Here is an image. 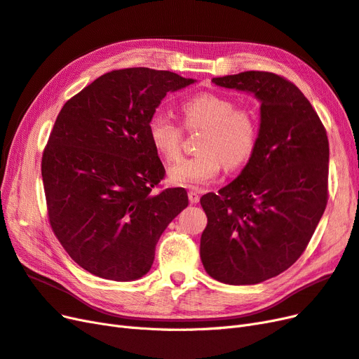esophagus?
<instances>
[{
  "label": "esophagus",
  "mask_w": 359,
  "mask_h": 359,
  "mask_svg": "<svg viewBox=\"0 0 359 359\" xmlns=\"http://www.w3.org/2000/svg\"><path fill=\"white\" fill-rule=\"evenodd\" d=\"M188 198H189V201L192 203V204H196L200 201V191L198 189H191L189 192H188Z\"/></svg>",
  "instance_id": "1"
}]
</instances>
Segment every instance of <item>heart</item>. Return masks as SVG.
I'll return each mask as SVG.
<instances>
[{
	"label": "heart",
	"mask_w": 359,
	"mask_h": 359,
	"mask_svg": "<svg viewBox=\"0 0 359 359\" xmlns=\"http://www.w3.org/2000/svg\"><path fill=\"white\" fill-rule=\"evenodd\" d=\"M188 130L200 128L204 134L201 154L182 158L168 170L171 183L183 188H200L212 182L221 168L237 170L245 165L258 142V121L252 110L236 107V102L216 94H200L182 104ZM150 143L167 161L180 155L183 131L167 113L156 111L147 122Z\"/></svg>",
	"instance_id": "b5f03b06"
}]
</instances>
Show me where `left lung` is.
<instances>
[{"instance_id": "left-lung-1", "label": "left lung", "mask_w": 359, "mask_h": 359, "mask_svg": "<svg viewBox=\"0 0 359 359\" xmlns=\"http://www.w3.org/2000/svg\"><path fill=\"white\" fill-rule=\"evenodd\" d=\"M217 86L261 102L257 147L236 180L201 196L207 226L200 257L226 285H257L302 257L328 201L327 131L309 100L285 77L245 72Z\"/></svg>"}]
</instances>
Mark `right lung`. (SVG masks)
Segmentation results:
<instances>
[{
  "label": "right lung",
  "mask_w": 359,
  "mask_h": 359,
  "mask_svg": "<svg viewBox=\"0 0 359 359\" xmlns=\"http://www.w3.org/2000/svg\"><path fill=\"white\" fill-rule=\"evenodd\" d=\"M195 82L137 67L102 74L68 100L41 159L49 221L72 259L102 279L130 282L154 264L156 243L188 194H152L164 165L147 122L167 95Z\"/></svg>",
  "instance_id": "1"
}]
</instances>
